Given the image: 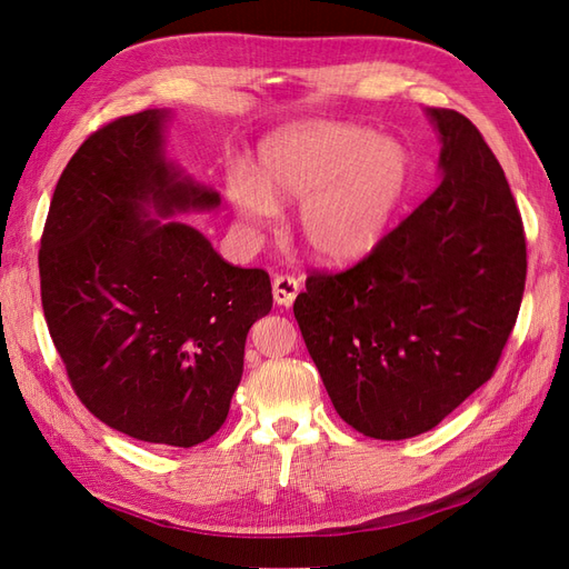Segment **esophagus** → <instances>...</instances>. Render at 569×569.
<instances>
[{
  "mask_svg": "<svg viewBox=\"0 0 569 569\" xmlns=\"http://www.w3.org/2000/svg\"><path fill=\"white\" fill-rule=\"evenodd\" d=\"M301 291V282L295 278V274H278L272 280V297L280 306H291Z\"/></svg>",
  "mask_w": 569,
  "mask_h": 569,
  "instance_id": "1",
  "label": "esophagus"
}]
</instances>
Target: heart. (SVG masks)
<instances>
[{
	"mask_svg": "<svg viewBox=\"0 0 569 569\" xmlns=\"http://www.w3.org/2000/svg\"><path fill=\"white\" fill-rule=\"evenodd\" d=\"M408 153L356 126L318 123L263 144L258 180L237 170L228 189L237 213L253 228L278 213L272 199H303L299 228L322 261L351 263L389 232L408 189Z\"/></svg>",
	"mask_w": 569,
	"mask_h": 569,
	"instance_id": "1",
	"label": "heart"
}]
</instances>
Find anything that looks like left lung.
Returning <instances> with one entry per match:
<instances>
[{"label":"left lung","instance_id":"8db88e82","mask_svg":"<svg viewBox=\"0 0 569 569\" xmlns=\"http://www.w3.org/2000/svg\"><path fill=\"white\" fill-rule=\"evenodd\" d=\"M439 187L343 270L295 301L339 418L399 441L437 427L496 372L520 313L527 242L501 163L472 120L432 109Z\"/></svg>","mask_w":569,"mask_h":569}]
</instances>
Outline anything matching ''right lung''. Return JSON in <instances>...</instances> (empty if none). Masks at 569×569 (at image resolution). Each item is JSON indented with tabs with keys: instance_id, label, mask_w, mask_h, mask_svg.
<instances>
[{
	"instance_id": "add662e5",
	"label": "right lung",
	"mask_w": 569,
	"mask_h": 569,
	"mask_svg": "<svg viewBox=\"0 0 569 569\" xmlns=\"http://www.w3.org/2000/svg\"><path fill=\"white\" fill-rule=\"evenodd\" d=\"M161 111L97 128L68 161L40 239V291L68 382L132 439L189 449L228 418L251 325L270 313L263 268H237L184 222L216 206L161 157Z\"/></svg>"
}]
</instances>
